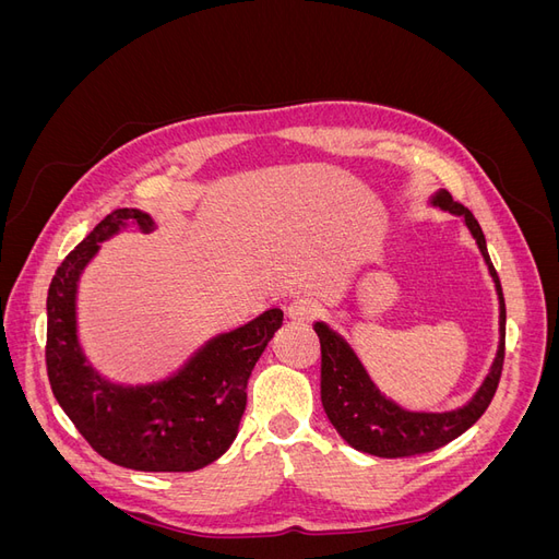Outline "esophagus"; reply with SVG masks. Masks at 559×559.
<instances>
[{"label": "esophagus", "mask_w": 559, "mask_h": 559, "mask_svg": "<svg viewBox=\"0 0 559 559\" xmlns=\"http://www.w3.org/2000/svg\"><path fill=\"white\" fill-rule=\"evenodd\" d=\"M319 314V306L314 298L308 296H298L289 302V308H286V317H289L294 324H310V321Z\"/></svg>", "instance_id": "1"}]
</instances>
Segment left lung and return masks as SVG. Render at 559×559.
I'll return each instance as SVG.
<instances>
[{"label":"left lung","instance_id":"obj_1","mask_svg":"<svg viewBox=\"0 0 559 559\" xmlns=\"http://www.w3.org/2000/svg\"><path fill=\"white\" fill-rule=\"evenodd\" d=\"M429 205L464 218V226L483 253V261L489 270V277L495 282L499 298V345L495 361L489 366V373L476 389V394L462 408L443 413L401 408L396 401L384 396L376 382L370 380L357 352L341 333L333 331L326 321H317L314 324L321 343V403H324L331 425L354 450L386 456V460L438 450L476 425L497 392L503 366L506 302L499 275L492 261H489L483 228L476 222V216L460 205V202H454L445 189H438L431 195Z\"/></svg>","mask_w":559,"mask_h":559}]
</instances>
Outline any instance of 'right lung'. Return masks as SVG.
I'll use <instances>...</instances> for the list:
<instances>
[{
	"mask_svg": "<svg viewBox=\"0 0 559 559\" xmlns=\"http://www.w3.org/2000/svg\"><path fill=\"white\" fill-rule=\"evenodd\" d=\"M130 226L151 233L156 222L138 207L114 210L56 270L46 300L50 389L105 460L134 471H198L218 460L238 436L249 376L284 314L265 310L240 329L210 337L165 380L121 384L103 378L79 345V280L103 242Z\"/></svg>",
	"mask_w": 559,
	"mask_h": 559,
	"instance_id": "1",
	"label": "right lung"
}]
</instances>
